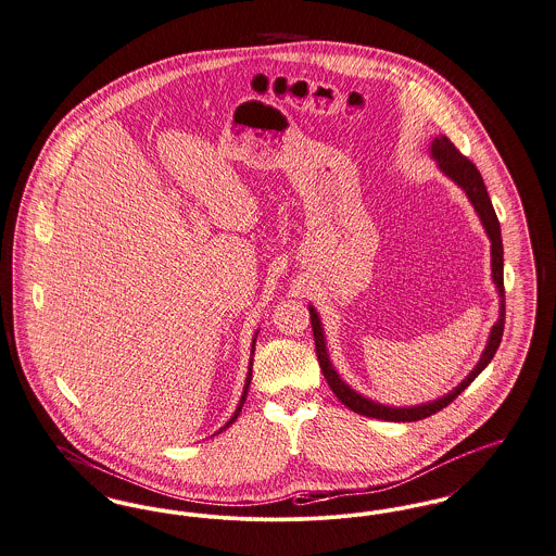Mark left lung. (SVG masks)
I'll return each mask as SVG.
<instances>
[{
    "label": "left lung",
    "instance_id": "left-lung-1",
    "mask_svg": "<svg viewBox=\"0 0 556 556\" xmlns=\"http://www.w3.org/2000/svg\"><path fill=\"white\" fill-rule=\"evenodd\" d=\"M430 153L439 162V168L443 170L444 175L466 191V195L470 198L477 215L481 217L482 227H484V231H486V236L491 240V276H493V282H495L497 293H500V299H502V303H500V318H497V323L491 329V334H489V341L484 345V352H482L479 365L475 367V370L455 390H451L448 394H444L443 399H437L432 403L417 405V407L401 408L386 407V405L372 403L369 399L361 396L358 392H354L350 386H345V381H341V377L337 375V370H334L331 361H329V352H327V343H325V333H323L320 318H318L316 309L309 305V323H312V331H314V343H316L318 363H320L323 375H325L327 383L331 386L334 396L350 410H354L358 415L375 417V419H383V421H417V419H426V417L439 413L448 403H453L479 377V372L491 363V358L495 356V352L500 348L502 334H504V320H506V303H504V247H502L500 222H497V215L493 211V204H491V198L486 193V187H484V181H482L481 173H479V168L466 155L459 153V149L455 148L446 137H437L432 141Z\"/></svg>",
    "mask_w": 556,
    "mask_h": 556
}]
</instances>
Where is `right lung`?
I'll return each instance as SVG.
<instances>
[{
  "label": "right lung",
  "instance_id": "1",
  "mask_svg": "<svg viewBox=\"0 0 556 556\" xmlns=\"http://www.w3.org/2000/svg\"><path fill=\"white\" fill-rule=\"evenodd\" d=\"M255 339H257V334H255ZM255 339H253V352L251 354H255ZM251 377H253V358H251V367H249V375H247V381H244V392H242V396H240V403H238V407H236V413L231 415V419L223 426L222 430L219 432H223L225 428H229L236 419H238V415H240V410H242V405H244V401H247V394H249V386H251ZM217 432V434H219Z\"/></svg>",
  "mask_w": 556,
  "mask_h": 556
}]
</instances>
